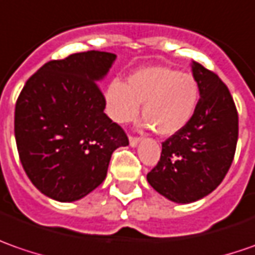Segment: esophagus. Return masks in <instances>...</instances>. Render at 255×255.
I'll return each instance as SVG.
<instances>
[{
  "instance_id": "esophagus-1",
  "label": "esophagus",
  "mask_w": 255,
  "mask_h": 255,
  "mask_svg": "<svg viewBox=\"0 0 255 255\" xmlns=\"http://www.w3.org/2000/svg\"><path fill=\"white\" fill-rule=\"evenodd\" d=\"M139 138H136V136H129V145L131 146H136V145L139 144Z\"/></svg>"
}]
</instances>
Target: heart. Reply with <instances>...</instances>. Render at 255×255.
Returning a JSON list of instances; mask_svg holds the SVG:
<instances>
[{
    "label": "heart",
    "instance_id": "b5f03b06",
    "mask_svg": "<svg viewBox=\"0 0 255 255\" xmlns=\"http://www.w3.org/2000/svg\"><path fill=\"white\" fill-rule=\"evenodd\" d=\"M106 107L119 124L129 123L142 104L145 126L161 136L176 134L186 127L199 104V84L189 73L165 66L135 70L127 83L114 80L106 90Z\"/></svg>",
    "mask_w": 255,
    "mask_h": 255
}]
</instances>
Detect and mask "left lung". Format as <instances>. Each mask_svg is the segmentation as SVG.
<instances>
[{
	"instance_id": "1",
	"label": "left lung",
	"mask_w": 255,
	"mask_h": 255,
	"mask_svg": "<svg viewBox=\"0 0 255 255\" xmlns=\"http://www.w3.org/2000/svg\"><path fill=\"white\" fill-rule=\"evenodd\" d=\"M192 73L199 84L192 120L162 142L158 165L146 175L152 188L175 203H192L212 193L233 162L239 114L227 86L198 62Z\"/></svg>"
}]
</instances>
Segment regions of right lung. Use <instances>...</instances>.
<instances>
[{
    "mask_svg": "<svg viewBox=\"0 0 255 255\" xmlns=\"http://www.w3.org/2000/svg\"><path fill=\"white\" fill-rule=\"evenodd\" d=\"M114 53L89 50L50 60L28 79L15 106L19 159L35 188L75 202L103 183L113 152L128 138L104 113L99 89Z\"/></svg>",
    "mask_w": 255,
    "mask_h": 255,
    "instance_id": "obj_1",
    "label": "right lung"
}]
</instances>
